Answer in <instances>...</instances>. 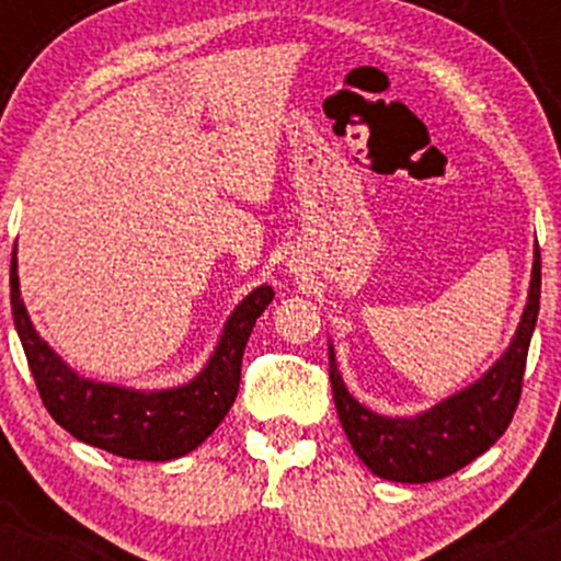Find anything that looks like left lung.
<instances>
[{"instance_id": "left-lung-1", "label": "left lung", "mask_w": 561, "mask_h": 561, "mask_svg": "<svg viewBox=\"0 0 561 561\" xmlns=\"http://www.w3.org/2000/svg\"><path fill=\"white\" fill-rule=\"evenodd\" d=\"M540 308V250L533 253L530 289L504 356L465 390L414 416H385L351 396L330 345V382L340 424L358 459L377 478L433 482L459 472L506 433L523 392V375Z\"/></svg>"}]
</instances>
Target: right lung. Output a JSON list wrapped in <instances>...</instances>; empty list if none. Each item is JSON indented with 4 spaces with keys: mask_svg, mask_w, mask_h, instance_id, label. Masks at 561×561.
Listing matches in <instances>:
<instances>
[{
    "mask_svg": "<svg viewBox=\"0 0 561 561\" xmlns=\"http://www.w3.org/2000/svg\"><path fill=\"white\" fill-rule=\"evenodd\" d=\"M274 300L255 287L231 311L208 364L179 388L137 390L81 377L34 330L18 279V250L10 266V302L31 375L53 420L81 443L137 461H171L195 450L221 424L240 390L242 353L255 319Z\"/></svg>",
    "mask_w": 561,
    "mask_h": 561,
    "instance_id": "1",
    "label": "right lung"
}]
</instances>
